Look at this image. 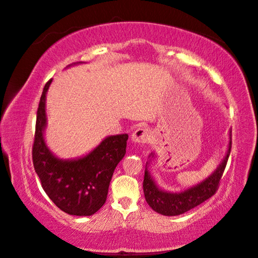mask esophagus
I'll return each mask as SVG.
<instances>
[{"label": "esophagus", "instance_id": "obj_1", "mask_svg": "<svg viewBox=\"0 0 258 258\" xmlns=\"http://www.w3.org/2000/svg\"><path fill=\"white\" fill-rule=\"evenodd\" d=\"M150 138L151 132L150 130L146 127H139L132 133V141H134V143L146 144L148 143V140H150Z\"/></svg>", "mask_w": 258, "mask_h": 258}]
</instances>
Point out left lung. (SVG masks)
<instances>
[{"mask_svg": "<svg viewBox=\"0 0 258 258\" xmlns=\"http://www.w3.org/2000/svg\"><path fill=\"white\" fill-rule=\"evenodd\" d=\"M231 150V140L229 143L226 158L223 159L217 169L210 175L208 179L202 181L201 183L189 188V189L181 191V193H168L159 189L155 184L154 180L152 179L148 170H145L144 176V193L145 199L150 207L155 212L166 216H175L188 212V210L195 208L201 205L202 202L208 200L219 189L221 177L226 169L228 158H229Z\"/></svg>", "mask_w": 258, "mask_h": 258, "instance_id": "obj_1", "label": "left lung"}]
</instances>
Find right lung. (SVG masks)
Segmentation results:
<instances>
[{
  "label": "right lung",
  "instance_id": "1",
  "mask_svg": "<svg viewBox=\"0 0 258 258\" xmlns=\"http://www.w3.org/2000/svg\"><path fill=\"white\" fill-rule=\"evenodd\" d=\"M52 79L43 89L36 118L32 162L46 195L64 213L90 216L106 201L115 167L126 153L128 134L107 137L91 153L78 160H61L48 150L43 138L45 94Z\"/></svg>",
  "mask_w": 258,
  "mask_h": 258
}]
</instances>
